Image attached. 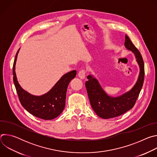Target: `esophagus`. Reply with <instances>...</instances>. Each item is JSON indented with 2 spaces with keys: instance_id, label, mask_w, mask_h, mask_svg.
<instances>
[{
  "instance_id": "obj_1",
  "label": "esophagus",
  "mask_w": 157,
  "mask_h": 157,
  "mask_svg": "<svg viewBox=\"0 0 157 157\" xmlns=\"http://www.w3.org/2000/svg\"><path fill=\"white\" fill-rule=\"evenodd\" d=\"M78 76L80 79H84L86 77V72L84 70H81L78 73Z\"/></svg>"
}]
</instances>
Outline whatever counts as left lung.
<instances>
[{"label":"left lung","mask_w":157,"mask_h":157,"mask_svg":"<svg viewBox=\"0 0 157 157\" xmlns=\"http://www.w3.org/2000/svg\"><path fill=\"white\" fill-rule=\"evenodd\" d=\"M124 46L135 55L140 70L136 82L129 91L116 97L111 96L104 90L96 78L91 74L87 76L88 81L85 86L91 105L96 114L102 119L116 117L130 110L135 105L143 86L145 71L142 55L127 35Z\"/></svg>","instance_id":"1"}]
</instances>
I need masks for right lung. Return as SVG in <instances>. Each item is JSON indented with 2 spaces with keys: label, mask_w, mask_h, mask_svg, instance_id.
I'll list each match as a JSON object with an SVG mask.
<instances>
[{
  "label": "right lung",
  "mask_w": 157,
  "mask_h": 157,
  "mask_svg": "<svg viewBox=\"0 0 157 157\" xmlns=\"http://www.w3.org/2000/svg\"><path fill=\"white\" fill-rule=\"evenodd\" d=\"M18 50L13 66V82L20 102L29 113L44 119L52 120L59 116L65 107L66 91L70 81L74 79L76 71L73 70L64 75L49 91L40 96L33 95L21 87L15 73V64Z\"/></svg>",
  "instance_id": "add662e5"
}]
</instances>
